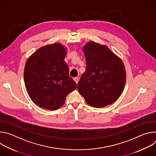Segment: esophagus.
I'll return each instance as SVG.
<instances>
[{
  "label": "esophagus",
  "instance_id": "obj_1",
  "mask_svg": "<svg viewBox=\"0 0 156 156\" xmlns=\"http://www.w3.org/2000/svg\"><path fill=\"white\" fill-rule=\"evenodd\" d=\"M73 80H74V81H75V83H76V84H78V77H75V78H73Z\"/></svg>",
  "mask_w": 156,
  "mask_h": 156
}]
</instances>
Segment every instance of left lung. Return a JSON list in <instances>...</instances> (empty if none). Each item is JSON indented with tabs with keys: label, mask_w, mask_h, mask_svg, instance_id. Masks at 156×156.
Segmentation results:
<instances>
[{
	"label": "left lung",
	"mask_w": 156,
	"mask_h": 156,
	"mask_svg": "<svg viewBox=\"0 0 156 156\" xmlns=\"http://www.w3.org/2000/svg\"><path fill=\"white\" fill-rule=\"evenodd\" d=\"M86 68L77 89L86 103L96 108L115 102L126 82L122 60L107 46L89 41L83 46Z\"/></svg>",
	"instance_id": "obj_1"
}]
</instances>
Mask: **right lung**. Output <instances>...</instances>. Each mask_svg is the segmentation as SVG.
<instances>
[{"label":"right lung","mask_w":156,"mask_h":156,"mask_svg":"<svg viewBox=\"0 0 156 156\" xmlns=\"http://www.w3.org/2000/svg\"><path fill=\"white\" fill-rule=\"evenodd\" d=\"M66 48L61 43L48 44L34 52L27 60L24 80L32 101L47 110L62 107L67 95L75 90L76 84L69 76L64 58Z\"/></svg>","instance_id":"1"}]
</instances>
